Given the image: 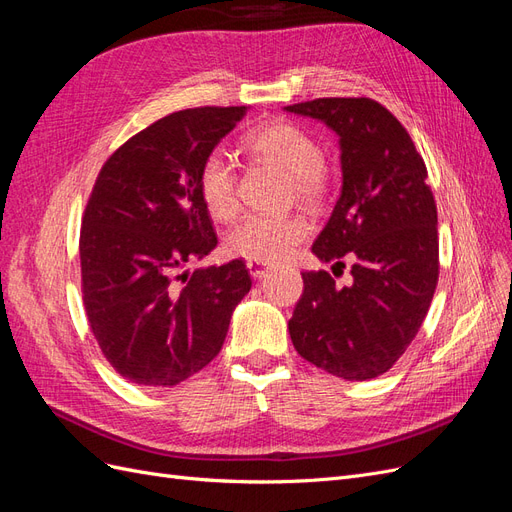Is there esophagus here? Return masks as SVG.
I'll list each match as a JSON object with an SVG mask.
<instances>
[{"label":"esophagus","instance_id":"34e87169","mask_svg":"<svg viewBox=\"0 0 512 512\" xmlns=\"http://www.w3.org/2000/svg\"><path fill=\"white\" fill-rule=\"evenodd\" d=\"M247 269H250V275H252V277H256V280H260V277L267 273L269 265H267V262H254V260H250V262H247Z\"/></svg>","mask_w":512,"mask_h":512}]
</instances>
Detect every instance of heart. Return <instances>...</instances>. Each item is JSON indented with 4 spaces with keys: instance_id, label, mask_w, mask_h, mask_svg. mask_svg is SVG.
<instances>
[{
    "instance_id": "b5f03b06",
    "label": "heart",
    "mask_w": 512,
    "mask_h": 512,
    "mask_svg": "<svg viewBox=\"0 0 512 512\" xmlns=\"http://www.w3.org/2000/svg\"><path fill=\"white\" fill-rule=\"evenodd\" d=\"M243 149L256 160L275 164L292 177V190L305 203L327 194V168L316 138L292 121L262 123L243 138ZM198 196L213 220L228 222L239 211L237 170L224 151H209L198 166ZM303 215H247L226 235V252L235 258L273 262L286 258L309 237Z\"/></svg>"
}]
</instances>
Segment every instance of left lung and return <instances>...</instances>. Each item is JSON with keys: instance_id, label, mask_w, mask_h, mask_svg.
<instances>
[{"instance_id": "left-lung-1", "label": "left lung", "mask_w": 512, "mask_h": 512, "mask_svg": "<svg viewBox=\"0 0 512 512\" xmlns=\"http://www.w3.org/2000/svg\"><path fill=\"white\" fill-rule=\"evenodd\" d=\"M286 111L322 119L339 134L344 185L312 245L324 260H353V284L305 271L288 320L305 361L344 380L389 371L429 312L440 275L438 211L427 166L399 119L371 98H316Z\"/></svg>"}]
</instances>
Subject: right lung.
<instances>
[{
    "instance_id": "add662e5",
    "label": "right lung",
    "mask_w": 512,
    "mask_h": 512,
    "mask_svg": "<svg viewBox=\"0 0 512 512\" xmlns=\"http://www.w3.org/2000/svg\"><path fill=\"white\" fill-rule=\"evenodd\" d=\"M245 106L170 113L100 168L81 226V292L91 333L119 376L175 386L207 367L232 309L252 288L243 260L181 273L218 235L198 196V166Z\"/></svg>"
}]
</instances>
